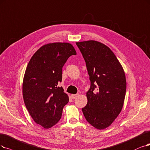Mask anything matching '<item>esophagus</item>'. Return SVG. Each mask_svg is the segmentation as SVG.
I'll return each instance as SVG.
<instances>
[{"label": "esophagus", "instance_id": "1", "mask_svg": "<svg viewBox=\"0 0 150 150\" xmlns=\"http://www.w3.org/2000/svg\"><path fill=\"white\" fill-rule=\"evenodd\" d=\"M77 96H78V95H77V94H74V95H71V98L73 99L76 98Z\"/></svg>", "mask_w": 150, "mask_h": 150}]
</instances>
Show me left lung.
<instances>
[{"instance_id": "left-lung-1", "label": "left lung", "mask_w": 150, "mask_h": 150, "mask_svg": "<svg viewBox=\"0 0 150 150\" xmlns=\"http://www.w3.org/2000/svg\"><path fill=\"white\" fill-rule=\"evenodd\" d=\"M83 57L91 81L82 108L86 120L95 128L109 127L121 112L127 82L122 66L105 44L95 40L76 42Z\"/></svg>"}]
</instances>
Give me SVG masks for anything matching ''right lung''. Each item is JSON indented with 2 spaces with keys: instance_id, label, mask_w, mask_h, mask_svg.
I'll return each instance as SVG.
<instances>
[{
  "instance_id": "add662e5",
  "label": "right lung",
  "mask_w": 150,
  "mask_h": 150,
  "mask_svg": "<svg viewBox=\"0 0 150 150\" xmlns=\"http://www.w3.org/2000/svg\"><path fill=\"white\" fill-rule=\"evenodd\" d=\"M76 54L70 43H48L39 49L28 64L22 86L24 103L33 120L45 129L58 122L69 102V96L59 83L67 60Z\"/></svg>"
}]
</instances>
